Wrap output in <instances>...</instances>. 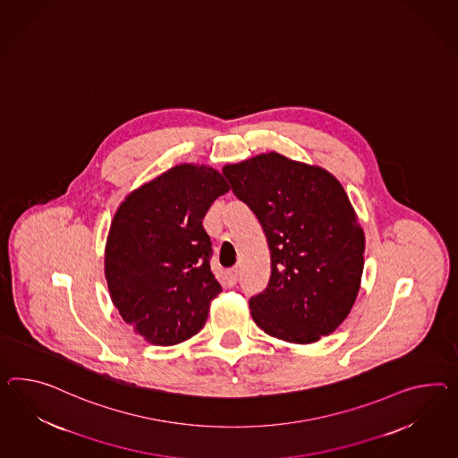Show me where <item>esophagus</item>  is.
<instances>
[{
	"label": "esophagus",
	"instance_id": "obj_1",
	"mask_svg": "<svg viewBox=\"0 0 458 458\" xmlns=\"http://www.w3.org/2000/svg\"><path fill=\"white\" fill-rule=\"evenodd\" d=\"M224 276H225V282H227L229 285H235V284H237V277H239V276H237V269H235V267L234 269L225 270Z\"/></svg>",
	"mask_w": 458,
	"mask_h": 458
}]
</instances>
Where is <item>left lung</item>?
Wrapping results in <instances>:
<instances>
[{
  "label": "left lung",
  "instance_id": "8db88e82",
  "mask_svg": "<svg viewBox=\"0 0 458 458\" xmlns=\"http://www.w3.org/2000/svg\"><path fill=\"white\" fill-rule=\"evenodd\" d=\"M223 173L269 244V284L249 301L254 322L293 344L332 334L349 316L364 270V231L342 184L322 167L277 153Z\"/></svg>",
  "mask_w": 458,
  "mask_h": 458
}]
</instances>
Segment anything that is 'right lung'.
<instances>
[{
  "mask_svg": "<svg viewBox=\"0 0 458 458\" xmlns=\"http://www.w3.org/2000/svg\"><path fill=\"white\" fill-rule=\"evenodd\" d=\"M227 191L216 169L179 165L132 191L114 214L106 242L107 289L123 320L154 345L196 335L223 291L202 219Z\"/></svg>",
  "mask_w": 458,
  "mask_h": 458,
  "instance_id": "1",
  "label": "right lung"
}]
</instances>
